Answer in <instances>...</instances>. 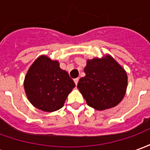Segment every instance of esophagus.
Returning a JSON list of instances; mask_svg holds the SVG:
<instances>
[{
	"label": "esophagus",
	"instance_id": "1",
	"mask_svg": "<svg viewBox=\"0 0 150 150\" xmlns=\"http://www.w3.org/2000/svg\"><path fill=\"white\" fill-rule=\"evenodd\" d=\"M79 79V78H76V79H74V82H75V85H77V84H78Z\"/></svg>",
	"mask_w": 150,
	"mask_h": 150
}]
</instances>
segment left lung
I'll return each mask as SVG.
<instances>
[{"label": "left lung", "instance_id": "obj_1", "mask_svg": "<svg viewBox=\"0 0 150 150\" xmlns=\"http://www.w3.org/2000/svg\"><path fill=\"white\" fill-rule=\"evenodd\" d=\"M78 83L79 90L88 105L96 110L116 106L125 96L128 77L121 66L110 55L87 61Z\"/></svg>", "mask_w": 150, "mask_h": 150}]
</instances>
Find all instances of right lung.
<instances>
[{
    "mask_svg": "<svg viewBox=\"0 0 150 150\" xmlns=\"http://www.w3.org/2000/svg\"><path fill=\"white\" fill-rule=\"evenodd\" d=\"M75 84L58 61L45 55L38 57L28 70L24 88L28 100L44 112H54L64 105Z\"/></svg>",
    "mask_w": 150,
    "mask_h": 150,
    "instance_id": "1",
    "label": "right lung"
}]
</instances>
